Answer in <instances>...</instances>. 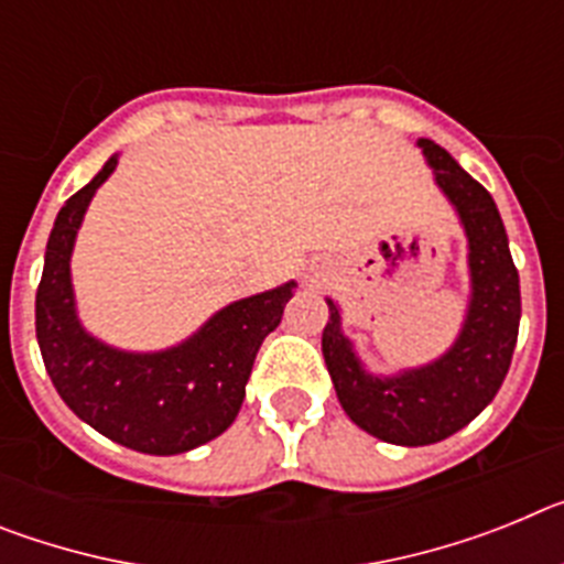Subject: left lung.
Segmentation results:
<instances>
[{"label": "left lung", "mask_w": 564, "mask_h": 564, "mask_svg": "<svg viewBox=\"0 0 564 564\" xmlns=\"http://www.w3.org/2000/svg\"><path fill=\"white\" fill-rule=\"evenodd\" d=\"M435 186L452 203L468 248V305L452 347L430 364L378 376L341 330V307H330L322 352L338 403L367 435L395 446H430L475 421L495 401L511 367L520 330V273L491 194L430 138H417Z\"/></svg>", "instance_id": "1"}]
</instances>
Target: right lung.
<instances>
[{
  "instance_id": "1",
  "label": "right lung",
  "mask_w": 564,
  "mask_h": 564,
  "mask_svg": "<svg viewBox=\"0 0 564 564\" xmlns=\"http://www.w3.org/2000/svg\"><path fill=\"white\" fill-rule=\"evenodd\" d=\"M118 154L58 212L36 291V338L47 376L84 423L143 455H183L214 441L237 417L253 358L276 330L296 282L237 299L166 350L112 347L78 318L69 259L89 203Z\"/></svg>"
}]
</instances>
